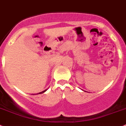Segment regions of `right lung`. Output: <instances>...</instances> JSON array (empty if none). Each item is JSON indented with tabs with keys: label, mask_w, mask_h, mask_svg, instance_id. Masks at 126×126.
Listing matches in <instances>:
<instances>
[{
	"label": "right lung",
	"mask_w": 126,
	"mask_h": 126,
	"mask_svg": "<svg viewBox=\"0 0 126 126\" xmlns=\"http://www.w3.org/2000/svg\"><path fill=\"white\" fill-rule=\"evenodd\" d=\"M46 90H44V91H43V92H41L38 93V94H43V93H44V92H46Z\"/></svg>",
	"instance_id": "right-lung-1"
}]
</instances>
